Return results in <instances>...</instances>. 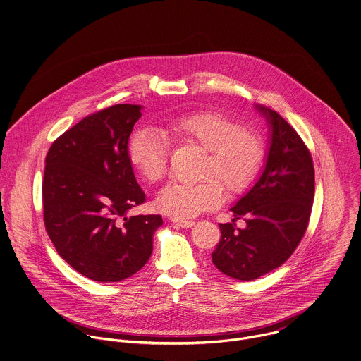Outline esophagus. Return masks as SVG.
<instances>
[{"instance_id":"obj_1","label":"esophagus","mask_w":361,"mask_h":361,"mask_svg":"<svg viewBox=\"0 0 361 361\" xmlns=\"http://www.w3.org/2000/svg\"><path fill=\"white\" fill-rule=\"evenodd\" d=\"M173 225L178 228H192L195 225V221H183V219H173Z\"/></svg>"}]
</instances>
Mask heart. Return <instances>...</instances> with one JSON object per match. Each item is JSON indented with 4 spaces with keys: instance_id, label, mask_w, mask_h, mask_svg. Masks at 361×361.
<instances>
[{
    "instance_id": "obj_1",
    "label": "heart",
    "mask_w": 361,
    "mask_h": 361,
    "mask_svg": "<svg viewBox=\"0 0 361 361\" xmlns=\"http://www.w3.org/2000/svg\"><path fill=\"white\" fill-rule=\"evenodd\" d=\"M169 142L202 147L207 157L202 183H171L157 196L161 212L186 219L219 206L224 200L222 185L228 192L242 193L257 175L264 149L256 133L224 114L206 111L175 118L161 132L142 129L129 143V158L150 182L161 180L168 168ZM216 177V180L213 178Z\"/></svg>"
}]
</instances>
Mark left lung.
Masks as SVG:
<instances>
[{"mask_svg":"<svg viewBox=\"0 0 361 361\" xmlns=\"http://www.w3.org/2000/svg\"><path fill=\"white\" fill-rule=\"evenodd\" d=\"M269 137L257 182L231 208L232 222L219 224L221 240L211 253L225 275L253 281L281 267L300 243L314 200V166L296 130L275 111L256 105ZM243 216L247 226L235 228Z\"/></svg>","mask_w":361,"mask_h":361,"instance_id":"left-lung-1","label":"left lung"}]
</instances>
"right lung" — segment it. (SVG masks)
I'll use <instances>...</instances> for the list:
<instances>
[{
	"label": "right lung",
	"mask_w": 361,
	"mask_h": 361,
	"mask_svg": "<svg viewBox=\"0 0 361 361\" xmlns=\"http://www.w3.org/2000/svg\"><path fill=\"white\" fill-rule=\"evenodd\" d=\"M142 105L116 104L82 119L52 143L43 180L44 224L58 255L97 282L136 274L153 252L159 215H132L146 195L128 154Z\"/></svg>",
	"instance_id": "right-lung-1"
}]
</instances>
